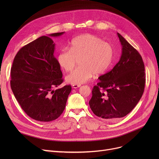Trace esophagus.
I'll return each instance as SVG.
<instances>
[{"label":"esophagus","instance_id":"esophagus-1","mask_svg":"<svg viewBox=\"0 0 159 159\" xmlns=\"http://www.w3.org/2000/svg\"><path fill=\"white\" fill-rule=\"evenodd\" d=\"M79 87H80V85H78V84H73V85L72 86V88H75V89H76V88H79Z\"/></svg>","mask_w":159,"mask_h":159}]
</instances>
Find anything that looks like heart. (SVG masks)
Masks as SVG:
<instances>
[{
  "label": "heart",
  "instance_id": "heart-1",
  "mask_svg": "<svg viewBox=\"0 0 159 159\" xmlns=\"http://www.w3.org/2000/svg\"><path fill=\"white\" fill-rule=\"evenodd\" d=\"M114 56L112 46L91 34L81 35L71 42L70 49L64 48L57 57L61 68L71 71L79 61L80 66L66 77L71 84L86 82L94 75L104 73L110 68Z\"/></svg>",
  "mask_w": 159,
  "mask_h": 159
}]
</instances>
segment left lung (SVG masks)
Segmentation results:
<instances>
[{
  "label": "left lung",
  "mask_w": 159,
  "mask_h": 159,
  "mask_svg": "<svg viewBox=\"0 0 159 159\" xmlns=\"http://www.w3.org/2000/svg\"><path fill=\"white\" fill-rule=\"evenodd\" d=\"M122 45L118 63L98 77L89 104L93 113L106 120H116L130 113L143 96L146 82L140 53L117 33Z\"/></svg>",
  "instance_id": "left-lung-1"
}]
</instances>
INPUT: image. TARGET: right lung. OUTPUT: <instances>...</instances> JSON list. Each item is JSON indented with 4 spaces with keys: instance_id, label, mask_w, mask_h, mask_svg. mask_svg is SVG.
I'll return each instance as SVG.
<instances>
[{
    "instance_id": "right-lung-1",
    "label": "right lung",
    "mask_w": 159,
    "mask_h": 159,
    "mask_svg": "<svg viewBox=\"0 0 159 159\" xmlns=\"http://www.w3.org/2000/svg\"><path fill=\"white\" fill-rule=\"evenodd\" d=\"M64 32L49 37H58ZM55 43L42 36L23 46L15 55L10 85L22 109L33 119L50 122L64 111L71 85L53 90L63 82L61 66L54 57Z\"/></svg>"
}]
</instances>
